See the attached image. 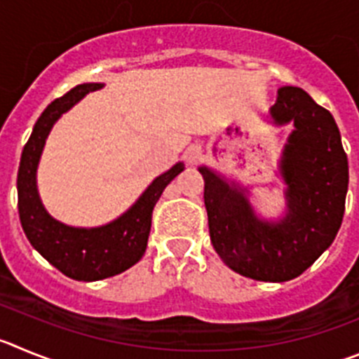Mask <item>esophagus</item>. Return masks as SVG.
I'll list each match as a JSON object with an SVG mask.
<instances>
[{"mask_svg": "<svg viewBox=\"0 0 359 359\" xmlns=\"http://www.w3.org/2000/svg\"><path fill=\"white\" fill-rule=\"evenodd\" d=\"M200 157H202V150H200V147H189L186 150V154H184V159H186L187 164H195Z\"/></svg>", "mask_w": 359, "mask_h": 359, "instance_id": "1", "label": "esophagus"}]
</instances>
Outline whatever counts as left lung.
<instances>
[{"label":"left lung","mask_w":359,"mask_h":359,"mask_svg":"<svg viewBox=\"0 0 359 359\" xmlns=\"http://www.w3.org/2000/svg\"><path fill=\"white\" fill-rule=\"evenodd\" d=\"M270 112L276 123L295 125L283 157L288 184L284 222L263 224L245 193L229 187L208 168H200V173L216 254L241 276L284 283L306 272L337 238L345 212L348 163L332 114L300 87H280Z\"/></svg>","instance_id":"1"}]
</instances>
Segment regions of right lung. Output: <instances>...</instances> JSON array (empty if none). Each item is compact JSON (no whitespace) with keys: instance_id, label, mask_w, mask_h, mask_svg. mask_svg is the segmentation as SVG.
<instances>
[{"instance_id":"right-lung-1","label":"right lung","mask_w":359,"mask_h":359,"mask_svg":"<svg viewBox=\"0 0 359 359\" xmlns=\"http://www.w3.org/2000/svg\"><path fill=\"white\" fill-rule=\"evenodd\" d=\"M102 83H80L44 109L35 123L30 140L22 148L18 172V209L22 231L32 247L64 276L75 280H100L114 277L134 266L147 250L151 211L164 187L184 170L179 163L157 177L134 208L112 224L100 229H75L55 222L39 200L35 172L44 141L62 112L71 109L89 91Z\"/></svg>"}]
</instances>
